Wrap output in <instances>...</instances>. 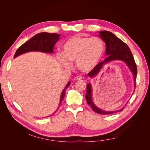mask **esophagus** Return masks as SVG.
I'll list each match as a JSON object with an SVG mask.
<instances>
[{"instance_id": "34e87169", "label": "esophagus", "mask_w": 150, "mask_h": 150, "mask_svg": "<svg viewBox=\"0 0 150 150\" xmlns=\"http://www.w3.org/2000/svg\"><path fill=\"white\" fill-rule=\"evenodd\" d=\"M83 79V78L82 76H76V77H75L74 78V81H78V80H81V79Z\"/></svg>"}]
</instances>
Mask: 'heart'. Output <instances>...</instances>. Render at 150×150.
Instances as JSON below:
<instances>
[{
  "mask_svg": "<svg viewBox=\"0 0 150 150\" xmlns=\"http://www.w3.org/2000/svg\"><path fill=\"white\" fill-rule=\"evenodd\" d=\"M104 49V42L100 38L74 35L63 44L62 54H57V59L65 67H69V61H76L79 70L89 72L101 61Z\"/></svg>",
  "mask_w": 150,
  "mask_h": 150,
  "instance_id": "obj_1",
  "label": "heart"
}]
</instances>
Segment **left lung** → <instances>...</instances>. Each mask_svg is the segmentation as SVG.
I'll use <instances>...</instances> for the list:
<instances>
[{"instance_id": "left-lung-1", "label": "left lung", "mask_w": 150, "mask_h": 150, "mask_svg": "<svg viewBox=\"0 0 150 150\" xmlns=\"http://www.w3.org/2000/svg\"><path fill=\"white\" fill-rule=\"evenodd\" d=\"M99 35L103 41L106 44V55L107 57L104 61L99 62L94 69L88 73V76L91 78L96 77L99 72L101 71L103 67L113 61H122L125 62L128 66L131 72H132L134 80V92L136 87V79L137 76V67L132 52H131L129 47L127 46L123 41L110 31L104 30L99 31ZM92 86L91 83L87 84V91H86V99L88 104L91 107L93 110L98 114L100 115H110L116 112L121 111L124 109V107L121 110L117 111H104L101 109L98 108L95 105L92 98Z\"/></svg>"}]
</instances>
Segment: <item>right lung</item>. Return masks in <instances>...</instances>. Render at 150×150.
I'll return each instance as SVG.
<instances>
[{
  "label": "right lung",
  "mask_w": 150,
  "mask_h": 150,
  "mask_svg": "<svg viewBox=\"0 0 150 150\" xmlns=\"http://www.w3.org/2000/svg\"><path fill=\"white\" fill-rule=\"evenodd\" d=\"M60 36V34L55 33L51 34L48 33H41L36 34L33 36L30 39H29L28 41L25 42L24 44H22V46L18 48L17 51L15 53L13 58H16L22 54L31 51H39L44 53H52L54 51V45L56 44V43L58 41V40L59 39ZM70 84L71 82L69 81L65 86L64 89H63L61 93L60 102L59 104L57 109L61 106V104L62 103L63 99H64L65 96L66 90L69 87ZM56 111H55V112H56ZM55 112H54L52 115H51L47 117L52 116Z\"/></svg>",
  "instance_id": "add662e5"
}]
</instances>
